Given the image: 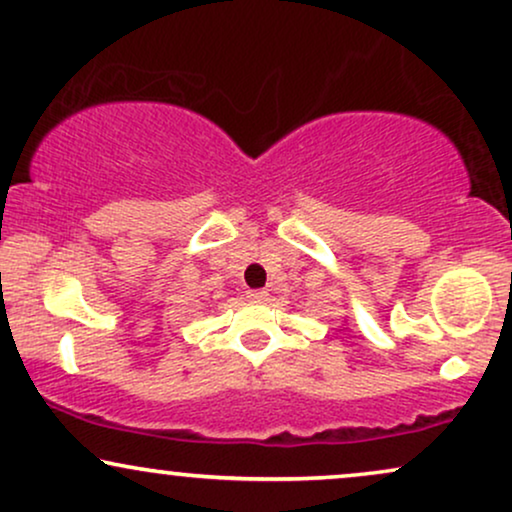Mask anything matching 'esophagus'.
Returning <instances> with one entry per match:
<instances>
[{"mask_svg": "<svg viewBox=\"0 0 512 512\" xmlns=\"http://www.w3.org/2000/svg\"><path fill=\"white\" fill-rule=\"evenodd\" d=\"M267 297H269L267 290H248L250 302H267Z\"/></svg>", "mask_w": 512, "mask_h": 512, "instance_id": "obj_1", "label": "esophagus"}]
</instances>
